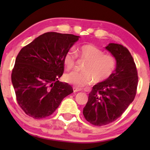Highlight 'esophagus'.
<instances>
[{"instance_id": "obj_1", "label": "esophagus", "mask_w": 150, "mask_h": 150, "mask_svg": "<svg viewBox=\"0 0 150 150\" xmlns=\"http://www.w3.org/2000/svg\"><path fill=\"white\" fill-rule=\"evenodd\" d=\"M80 89H77V88H76V87H73V92L74 93L80 92Z\"/></svg>"}]
</instances>
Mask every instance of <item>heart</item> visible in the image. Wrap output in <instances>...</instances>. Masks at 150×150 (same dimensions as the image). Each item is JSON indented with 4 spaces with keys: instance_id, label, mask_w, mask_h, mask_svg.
Returning <instances> with one entry per match:
<instances>
[{
    "instance_id": "obj_1",
    "label": "heart",
    "mask_w": 150,
    "mask_h": 150,
    "mask_svg": "<svg viewBox=\"0 0 150 150\" xmlns=\"http://www.w3.org/2000/svg\"><path fill=\"white\" fill-rule=\"evenodd\" d=\"M80 58L87 61L83 68V73L73 71L65 75V81L78 87L90 85L93 80L96 83L104 82L111 75L116 68V60L109 54H104L102 50L92 44H85L78 49ZM76 54L70 49L63 56V64L68 70L75 66Z\"/></svg>"
}]
</instances>
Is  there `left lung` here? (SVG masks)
<instances>
[{"instance_id":"1","label":"left lung","mask_w":150,"mask_h":150,"mask_svg":"<svg viewBox=\"0 0 150 150\" xmlns=\"http://www.w3.org/2000/svg\"><path fill=\"white\" fill-rule=\"evenodd\" d=\"M105 49L116 59V69L107 80L92 87L83 108L85 119L98 126L107 125L123 114L135 99L138 81L135 63L126 48L110 43Z\"/></svg>"}]
</instances>
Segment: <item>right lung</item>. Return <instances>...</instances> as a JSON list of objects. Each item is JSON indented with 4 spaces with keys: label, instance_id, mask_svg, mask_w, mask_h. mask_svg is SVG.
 I'll use <instances>...</instances> for the list:
<instances>
[{
    "label": "right lung",
    "instance_id": "add662e5",
    "mask_svg": "<svg viewBox=\"0 0 150 150\" xmlns=\"http://www.w3.org/2000/svg\"><path fill=\"white\" fill-rule=\"evenodd\" d=\"M80 37L47 32L20 50L11 79L17 101L26 114L36 119L46 118L73 92L71 86L58 78L64 71L65 53Z\"/></svg>",
    "mask_w": 150,
    "mask_h": 150
}]
</instances>
